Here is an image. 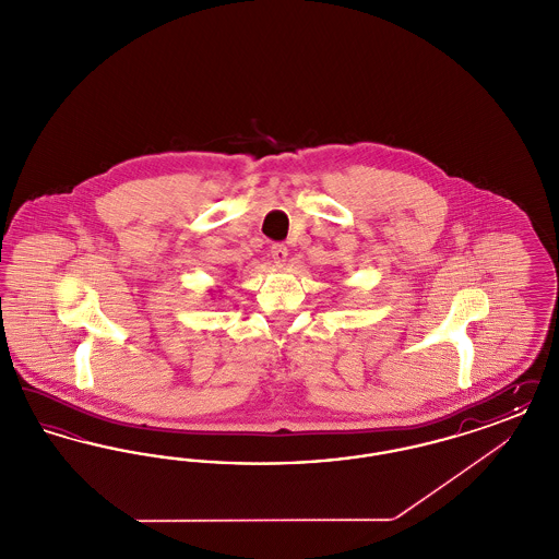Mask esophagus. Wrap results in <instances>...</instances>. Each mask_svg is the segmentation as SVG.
<instances>
[{
  "label": "esophagus",
  "instance_id": "esophagus-1",
  "mask_svg": "<svg viewBox=\"0 0 559 559\" xmlns=\"http://www.w3.org/2000/svg\"><path fill=\"white\" fill-rule=\"evenodd\" d=\"M270 253H272V260H274V264H278V266H285V262H287V255H289V249H287L285 245H272Z\"/></svg>",
  "mask_w": 559,
  "mask_h": 559
}]
</instances>
